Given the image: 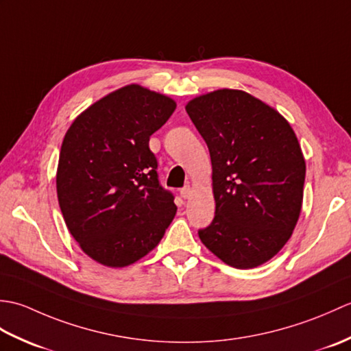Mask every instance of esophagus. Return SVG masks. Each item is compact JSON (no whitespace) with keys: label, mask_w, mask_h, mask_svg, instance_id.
<instances>
[{"label":"esophagus","mask_w":351,"mask_h":351,"mask_svg":"<svg viewBox=\"0 0 351 351\" xmlns=\"http://www.w3.org/2000/svg\"><path fill=\"white\" fill-rule=\"evenodd\" d=\"M181 196L184 199H189L191 196V187H190V185H185L184 189H181Z\"/></svg>","instance_id":"1"}]
</instances>
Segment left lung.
I'll return each mask as SVG.
<instances>
[{"label":"left lung","mask_w":351,"mask_h":351,"mask_svg":"<svg viewBox=\"0 0 351 351\" xmlns=\"http://www.w3.org/2000/svg\"><path fill=\"white\" fill-rule=\"evenodd\" d=\"M185 110L213 164L215 217L200 241L230 267L263 265L302 211L306 162L295 132L279 111L234 88L196 96Z\"/></svg>","instance_id":"obj_1"}]
</instances>
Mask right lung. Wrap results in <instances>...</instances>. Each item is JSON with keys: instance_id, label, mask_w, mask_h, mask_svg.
Listing matches in <instances>:
<instances>
[{"instance_id": "right-lung-1", "label": "right lung", "mask_w": 351, "mask_h": 351, "mask_svg": "<svg viewBox=\"0 0 351 351\" xmlns=\"http://www.w3.org/2000/svg\"><path fill=\"white\" fill-rule=\"evenodd\" d=\"M176 102L128 84L86 108L63 138L57 197L66 226L88 258L122 268L154 250L176 214L156 175L149 138Z\"/></svg>"}]
</instances>
